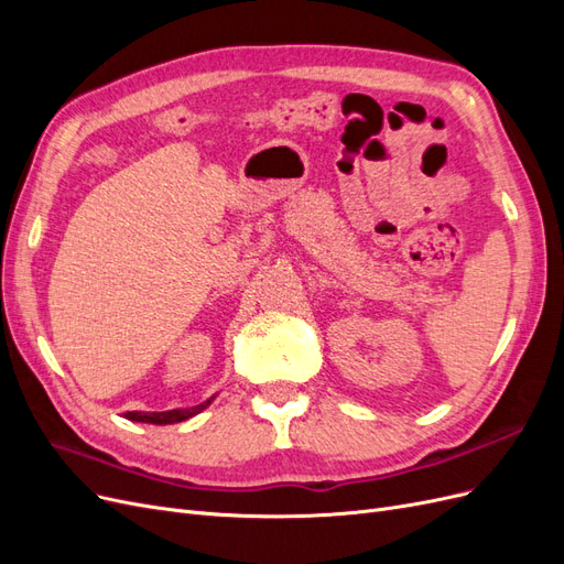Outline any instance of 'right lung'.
<instances>
[{
  "instance_id": "1",
  "label": "right lung",
  "mask_w": 564,
  "mask_h": 564,
  "mask_svg": "<svg viewBox=\"0 0 564 564\" xmlns=\"http://www.w3.org/2000/svg\"><path fill=\"white\" fill-rule=\"evenodd\" d=\"M216 400V395H212L209 400H204L195 406H185V409H169V412H127L124 416L129 421H139V423H155V425H169V423H181L185 419H193L195 414H199L202 409H207L212 402Z\"/></svg>"
}]
</instances>
